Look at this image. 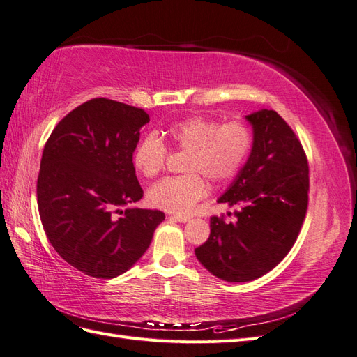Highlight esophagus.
Instances as JSON below:
<instances>
[{
    "instance_id": "obj_1",
    "label": "esophagus",
    "mask_w": 357,
    "mask_h": 357,
    "mask_svg": "<svg viewBox=\"0 0 357 357\" xmlns=\"http://www.w3.org/2000/svg\"><path fill=\"white\" fill-rule=\"evenodd\" d=\"M171 218L177 222H181V223H186L190 220V218H188V215H180V214H174V215H171Z\"/></svg>"
}]
</instances>
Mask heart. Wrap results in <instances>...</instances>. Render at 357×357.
<instances>
[{
	"label": "heart",
	"instance_id": "1",
	"mask_svg": "<svg viewBox=\"0 0 357 357\" xmlns=\"http://www.w3.org/2000/svg\"><path fill=\"white\" fill-rule=\"evenodd\" d=\"M165 137L181 152H188L185 171L180 177H167L149 189L147 199L156 208L188 214L207 195V183L228 181L241 169L253 146V129L245 121L223 122L193 116L165 128ZM168 147L162 139L149 134L139 139L132 162L139 174L152 178L165 168Z\"/></svg>",
	"mask_w": 357,
	"mask_h": 357
}]
</instances>
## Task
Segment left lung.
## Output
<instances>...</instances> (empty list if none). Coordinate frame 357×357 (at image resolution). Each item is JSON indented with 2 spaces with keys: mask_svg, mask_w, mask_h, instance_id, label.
Wrapping results in <instances>:
<instances>
[{
  "mask_svg": "<svg viewBox=\"0 0 357 357\" xmlns=\"http://www.w3.org/2000/svg\"><path fill=\"white\" fill-rule=\"evenodd\" d=\"M253 146L244 167L218 202L235 205V222L210 219V236L195 248L198 261L220 280L252 282L283 261L308 207V160L302 144L274 110L245 116Z\"/></svg>",
  "mask_w": 357,
  "mask_h": 357,
  "instance_id": "1",
  "label": "left lung"
}]
</instances>
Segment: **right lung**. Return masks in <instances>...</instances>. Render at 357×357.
I'll return each mask as SVG.
<instances>
[{"label": "right lung", "instance_id": "obj_1", "mask_svg": "<svg viewBox=\"0 0 357 357\" xmlns=\"http://www.w3.org/2000/svg\"><path fill=\"white\" fill-rule=\"evenodd\" d=\"M149 121L143 109L93 98L62 119L43 150L37 180L43 228L63 261L86 275L126 273L165 219L159 210H117L143 198L132 153Z\"/></svg>", "mask_w": 357, "mask_h": 357}]
</instances>
